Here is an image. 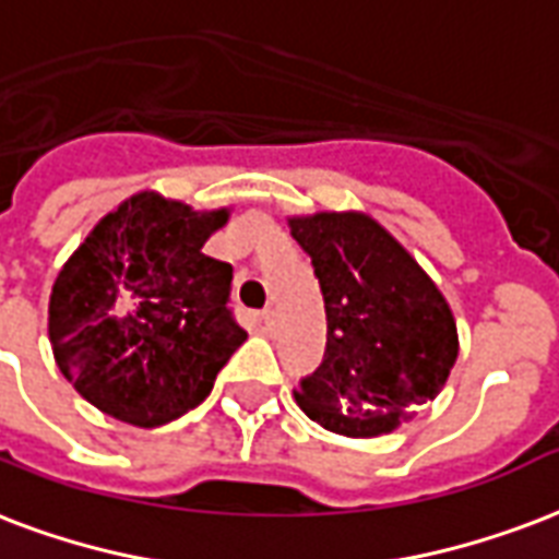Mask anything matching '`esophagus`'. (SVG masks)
Masks as SVG:
<instances>
[{"label":"esophagus","instance_id":"34e87169","mask_svg":"<svg viewBox=\"0 0 559 559\" xmlns=\"http://www.w3.org/2000/svg\"><path fill=\"white\" fill-rule=\"evenodd\" d=\"M261 319H263V328H266V331H275V325H278V310L266 308L261 313Z\"/></svg>","mask_w":559,"mask_h":559}]
</instances>
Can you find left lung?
<instances>
[{"label":"left lung","instance_id":"1","mask_svg":"<svg viewBox=\"0 0 559 559\" xmlns=\"http://www.w3.org/2000/svg\"><path fill=\"white\" fill-rule=\"evenodd\" d=\"M289 228L328 319L325 357L298 381V407L346 437L393 431L440 395L457 360L445 298L369 216L317 213Z\"/></svg>","mask_w":559,"mask_h":559}]
</instances>
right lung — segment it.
Returning a JSON list of instances; mask_svg holds the SVG:
<instances>
[{
	"mask_svg": "<svg viewBox=\"0 0 559 559\" xmlns=\"http://www.w3.org/2000/svg\"><path fill=\"white\" fill-rule=\"evenodd\" d=\"M225 219L228 211L140 193L67 261L49 298V340L63 378L102 413L140 428L178 419L242 346L231 263L202 251Z\"/></svg>",
	"mask_w": 559,
	"mask_h": 559,
	"instance_id": "obj_1",
	"label": "right lung"
}]
</instances>
